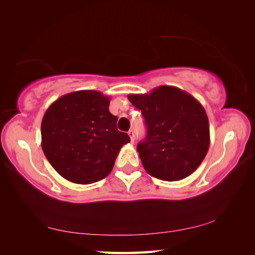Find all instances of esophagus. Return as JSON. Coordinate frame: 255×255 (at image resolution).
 <instances>
[{
	"instance_id": "34e87169",
	"label": "esophagus",
	"mask_w": 255,
	"mask_h": 255,
	"mask_svg": "<svg viewBox=\"0 0 255 255\" xmlns=\"http://www.w3.org/2000/svg\"><path fill=\"white\" fill-rule=\"evenodd\" d=\"M128 135H129V137H130V140H131V143H134V139H135V136H134V130H132V129H130V130L128 131Z\"/></svg>"
}]
</instances>
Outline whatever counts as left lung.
I'll use <instances>...</instances> for the list:
<instances>
[{
	"mask_svg": "<svg viewBox=\"0 0 255 255\" xmlns=\"http://www.w3.org/2000/svg\"><path fill=\"white\" fill-rule=\"evenodd\" d=\"M147 128L137 145L143 167L165 181L184 179L199 168L210 145L207 112L191 94L173 86H159L149 94H130Z\"/></svg>",
	"mask_w": 255,
	"mask_h": 255,
	"instance_id": "obj_1",
	"label": "left lung"
}]
</instances>
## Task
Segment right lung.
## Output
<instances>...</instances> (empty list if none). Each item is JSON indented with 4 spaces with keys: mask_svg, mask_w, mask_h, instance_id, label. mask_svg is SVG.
<instances>
[{
    "mask_svg": "<svg viewBox=\"0 0 255 255\" xmlns=\"http://www.w3.org/2000/svg\"><path fill=\"white\" fill-rule=\"evenodd\" d=\"M110 98L77 91L51 104L42 120V148L48 162L75 184L96 183L111 172L123 145L130 142L117 129Z\"/></svg>",
    "mask_w": 255,
    "mask_h": 255,
    "instance_id": "add662e5",
    "label": "right lung"
}]
</instances>
